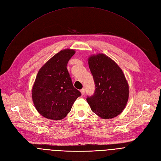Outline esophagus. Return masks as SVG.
<instances>
[{
  "label": "esophagus",
  "mask_w": 161,
  "mask_h": 161,
  "mask_svg": "<svg viewBox=\"0 0 161 161\" xmlns=\"http://www.w3.org/2000/svg\"><path fill=\"white\" fill-rule=\"evenodd\" d=\"M80 92H81V95H84V94H85V89H81Z\"/></svg>",
  "instance_id": "obj_1"
}]
</instances>
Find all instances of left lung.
Returning a JSON list of instances; mask_svg holds the SVG:
<instances>
[{
  "label": "left lung",
  "mask_w": 161,
  "mask_h": 161,
  "mask_svg": "<svg viewBox=\"0 0 161 161\" xmlns=\"http://www.w3.org/2000/svg\"><path fill=\"white\" fill-rule=\"evenodd\" d=\"M88 64L95 92L87 98L91 110L104 119H112L125 109L129 97L127 81L121 68L103 53L91 55Z\"/></svg>",
  "instance_id": "left-lung-1"
}]
</instances>
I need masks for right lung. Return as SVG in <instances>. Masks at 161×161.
Returning a JSON list of instances; mask_svg holds the SVG:
<instances>
[{"label":"right lung","instance_id":"1","mask_svg":"<svg viewBox=\"0 0 161 161\" xmlns=\"http://www.w3.org/2000/svg\"><path fill=\"white\" fill-rule=\"evenodd\" d=\"M75 52L72 49L60 51L38 72L32 89V98L38 113L47 119H63L81 96V92L74 87L66 68Z\"/></svg>","mask_w":161,"mask_h":161}]
</instances>
